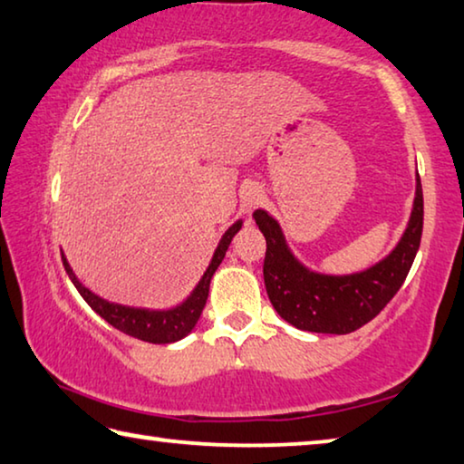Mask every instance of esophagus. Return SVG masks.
I'll return each instance as SVG.
<instances>
[{"instance_id":"34e87169","label":"esophagus","mask_w":464,"mask_h":464,"mask_svg":"<svg viewBox=\"0 0 464 464\" xmlns=\"http://www.w3.org/2000/svg\"><path fill=\"white\" fill-rule=\"evenodd\" d=\"M264 200V194L258 186H246L241 189V208H244L246 215H252V212L258 208Z\"/></svg>"}]
</instances>
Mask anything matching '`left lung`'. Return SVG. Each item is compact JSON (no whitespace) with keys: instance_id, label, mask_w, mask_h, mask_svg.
Listing matches in <instances>:
<instances>
[{"instance_id":"left-lung-1","label":"left lung","mask_w":464,"mask_h":464,"mask_svg":"<svg viewBox=\"0 0 464 464\" xmlns=\"http://www.w3.org/2000/svg\"><path fill=\"white\" fill-rule=\"evenodd\" d=\"M254 218L266 237L264 285L278 315L307 333L349 334L376 318L409 275L423 231L421 179L417 175L413 210L399 244L380 262L351 275H326L305 266L291 252L275 217L258 208Z\"/></svg>"}]
</instances>
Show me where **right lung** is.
Returning a JSON list of instances; mask_svg holds the SVG:
<instances>
[{
  "instance_id": "1",
  "label": "right lung",
  "mask_w": 464,
  "mask_h": 464,
  "mask_svg": "<svg viewBox=\"0 0 464 464\" xmlns=\"http://www.w3.org/2000/svg\"><path fill=\"white\" fill-rule=\"evenodd\" d=\"M241 225H244V220L241 218L235 220L229 229L223 233V237H220L215 254H212L208 268L204 270L202 278L198 281L192 293H189V295L183 299L181 304L167 307V310L131 307V305H121V304H113V301L102 299L97 295V293H92L88 286L80 283V278L73 275L70 262L65 260L63 254H62V260H63V268H65V272H68V276L73 283V286H76L80 295H82V299L101 315L102 320L109 322V324L120 330V333L140 338V341H144V343L167 344V343L181 341V338L192 333L194 326L198 324V320H200L202 310L206 305V299H208L212 275H215L217 268L220 266V262H223L227 249H229L233 237L241 229Z\"/></svg>"
}]
</instances>
